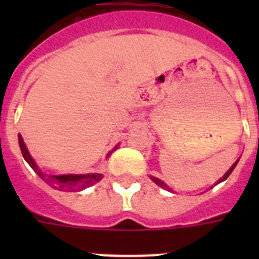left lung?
<instances>
[{
    "label": "left lung",
    "mask_w": 259,
    "mask_h": 259,
    "mask_svg": "<svg viewBox=\"0 0 259 259\" xmlns=\"http://www.w3.org/2000/svg\"><path fill=\"white\" fill-rule=\"evenodd\" d=\"M238 161H239V158H238L237 161L234 162L233 165H231V168H230V169L227 170V172L225 173V176H223V177H221V179H219V180H218L217 183H215V185H217V184H219V183H222V181H225L226 179H227V177H229L230 175H231V172H233V170H234V168H235V166H237ZM150 180L153 181V183H156V184H157L158 187H161V188H165L166 191H170V188H169V187H168V185H166L165 183H164V181H162V180H160V179H157V177H154V176H150ZM211 188H212V185H211V187H209L208 189H211Z\"/></svg>",
    "instance_id": "obj_1"
}]
</instances>
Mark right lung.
<instances>
[{
    "instance_id": "1",
    "label": "right lung",
    "mask_w": 259,
    "mask_h": 259,
    "mask_svg": "<svg viewBox=\"0 0 259 259\" xmlns=\"http://www.w3.org/2000/svg\"><path fill=\"white\" fill-rule=\"evenodd\" d=\"M18 145H20V149H21L22 157L29 164L30 168L37 173L42 180L48 183L51 187H54L55 189H58V191H64V192L66 191H68V192H72V191H83V189L89 188V187L94 185L98 181H101L102 177H103L102 173H86V175H74V173H67V175H47V173H44L38 168V165L36 164L33 157L30 156L29 150L26 148L25 142H24V140H22L20 134H18ZM117 148L118 145H115V148L107 153L106 158L110 157V154L113 153L114 150H117Z\"/></svg>"
}]
</instances>
